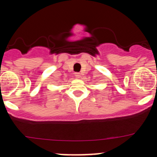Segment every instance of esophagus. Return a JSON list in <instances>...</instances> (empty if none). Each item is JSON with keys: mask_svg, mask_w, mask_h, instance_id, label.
Masks as SVG:
<instances>
[{"mask_svg": "<svg viewBox=\"0 0 157 157\" xmlns=\"http://www.w3.org/2000/svg\"><path fill=\"white\" fill-rule=\"evenodd\" d=\"M75 77H77V78H80V77H81V75H80V73H79V72H76L75 74Z\"/></svg>", "mask_w": 157, "mask_h": 157, "instance_id": "1", "label": "esophagus"}]
</instances>
